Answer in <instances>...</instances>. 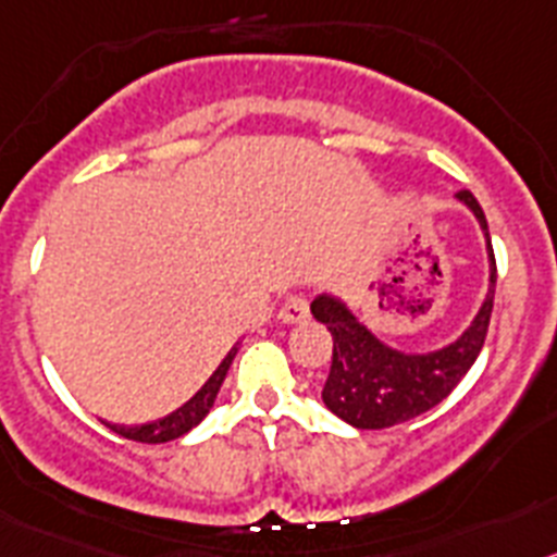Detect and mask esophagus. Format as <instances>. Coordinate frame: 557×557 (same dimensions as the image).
Wrapping results in <instances>:
<instances>
[{
	"label": "esophagus",
	"mask_w": 557,
	"mask_h": 557,
	"mask_svg": "<svg viewBox=\"0 0 557 557\" xmlns=\"http://www.w3.org/2000/svg\"><path fill=\"white\" fill-rule=\"evenodd\" d=\"M308 315H310V308H308V299H305L302 294L288 297L283 302V308H280V322L283 324H299L305 322Z\"/></svg>",
	"instance_id": "obj_1"
}]
</instances>
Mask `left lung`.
I'll list each match as a JSON object with an SVG mask.
<instances>
[{
	"mask_svg": "<svg viewBox=\"0 0 557 557\" xmlns=\"http://www.w3.org/2000/svg\"><path fill=\"white\" fill-rule=\"evenodd\" d=\"M458 202L466 205L478 219L488 252V290L469 327L458 338L428 352H405L385 344L372 327H366L355 310L335 294H319L310 302L315 322L324 324L333 335V366L322 399L330 413L352 428H394L435 408L441 399L449 397V391L463 380L483 349L491 308H494L497 263L478 199L469 191H460Z\"/></svg>",
	"mask_w": 557,
	"mask_h": 557,
	"instance_id": "1",
	"label": "left lung"
}]
</instances>
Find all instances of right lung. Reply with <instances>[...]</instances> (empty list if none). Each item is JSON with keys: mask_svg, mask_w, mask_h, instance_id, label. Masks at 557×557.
Returning <instances> with one entry per match:
<instances>
[{"mask_svg": "<svg viewBox=\"0 0 557 557\" xmlns=\"http://www.w3.org/2000/svg\"><path fill=\"white\" fill-rule=\"evenodd\" d=\"M235 352H238V344L224 355V360L219 363L216 372L210 374L208 383H205L202 388H199L197 394L183 405V408L174 410V413L163 416V419H154V422H147V424H133V428H124V424H108V428L129 441H141V444H163V441L180 438V435H185L188 430L197 428L205 416L210 413V408H213V403H216L219 388H222L224 377H227V369L230 363H233Z\"/></svg>", "mask_w": 557, "mask_h": 557, "instance_id": "add662e5", "label": "right lung"}]
</instances>
